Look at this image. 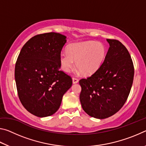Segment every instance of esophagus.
<instances>
[{
	"label": "esophagus",
	"instance_id": "1",
	"mask_svg": "<svg viewBox=\"0 0 146 146\" xmlns=\"http://www.w3.org/2000/svg\"><path fill=\"white\" fill-rule=\"evenodd\" d=\"M78 82V80L76 78H73V84H76Z\"/></svg>",
	"mask_w": 146,
	"mask_h": 146
}]
</instances>
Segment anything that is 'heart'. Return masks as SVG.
Listing matches in <instances>:
<instances>
[{
  "label": "heart",
  "mask_w": 146,
  "mask_h": 146,
  "mask_svg": "<svg viewBox=\"0 0 146 146\" xmlns=\"http://www.w3.org/2000/svg\"><path fill=\"white\" fill-rule=\"evenodd\" d=\"M107 55V48L102 42L93 40L70 44L68 51H62L59 56L60 67L70 72L75 66L85 75L97 72Z\"/></svg>",
  "instance_id": "heart-1"
}]
</instances>
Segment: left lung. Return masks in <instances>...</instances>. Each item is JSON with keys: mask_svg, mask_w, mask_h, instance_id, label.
I'll return each mask as SVG.
<instances>
[{"mask_svg": "<svg viewBox=\"0 0 146 146\" xmlns=\"http://www.w3.org/2000/svg\"><path fill=\"white\" fill-rule=\"evenodd\" d=\"M107 55L97 72L79 81L80 100L88 115L104 119L117 113L132 87L134 66L130 54L120 41L107 39Z\"/></svg>", "mask_w": 146, "mask_h": 146, "instance_id": "1", "label": "left lung"}]
</instances>
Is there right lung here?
Segmentation results:
<instances>
[{
    "label": "right lung",
    "mask_w": 146,
    "mask_h": 146,
    "mask_svg": "<svg viewBox=\"0 0 146 146\" xmlns=\"http://www.w3.org/2000/svg\"><path fill=\"white\" fill-rule=\"evenodd\" d=\"M66 36L51 32L29 39L21 50L15 68L17 92L26 110L38 117L53 115L72 79L60 70L59 56Z\"/></svg>",
    "instance_id": "right-lung-1"
}]
</instances>
